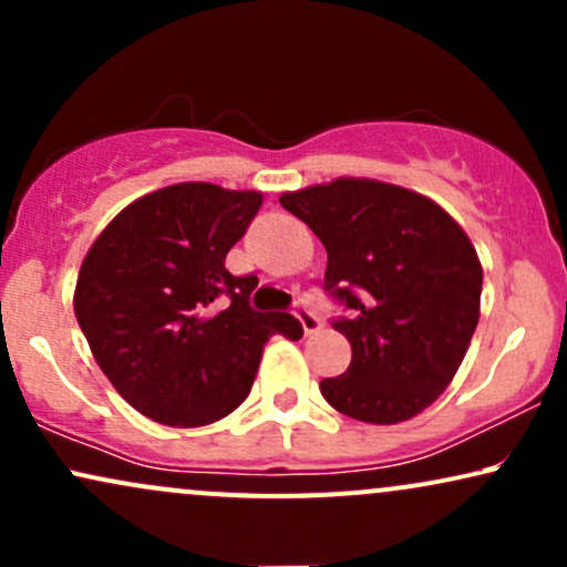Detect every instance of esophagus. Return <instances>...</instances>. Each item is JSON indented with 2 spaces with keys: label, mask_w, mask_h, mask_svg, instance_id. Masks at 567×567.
<instances>
[{
  "label": "esophagus",
  "mask_w": 567,
  "mask_h": 567,
  "mask_svg": "<svg viewBox=\"0 0 567 567\" xmlns=\"http://www.w3.org/2000/svg\"><path fill=\"white\" fill-rule=\"evenodd\" d=\"M296 317H298V322H301V328H303V333H306V336H315L317 330L322 328L320 317H317L315 311H311L309 306H306V303L298 306V309H296Z\"/></svg>",
  "instance_id": "1"
}]
</instances>
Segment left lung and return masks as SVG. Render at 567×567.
<instances>
[{
    "label": "left lung",
    "mask_w": 567,
    "mask_h": 567,
    "mask_svg": "<svg viewBox=\"0 0 567 567\" xmlns=\"http://www.w3.org/2000/svg\"><path fill=\"white\" fill-rule=\"evenodd\" d=\"M279 205L328 250L324 288L351 309L333 328L351 365L320 392L338 413L400 424L451 386L480 320L483 264L434 199L373 178L285 192Z\"/></svg>",
    "instance_id": "left-lung-1"
}]
</instances>
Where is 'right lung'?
I'll return each instance as SVG.
<instances>
[{
    "mask_svg": "<svg viewBox=\"0 0 567 567\" xmlns=\"http://www.w3.org/2000/svg\"><path fill=\"white\" fill-rule=\"evenodd\" d=\"M261 192L188 181L130 202L84 256L74 315L112 386L165 426L226 419L250 394L264 343L298 341L301 322L256 311V277H234L226 252L243 239ZM230 298L220 312L213 302Z\"/></svg>",
    "mask_w": 567,
    "mask_h": 567,
    "instance_id": "obj_1",
    "label": "right lung"
}]
</instances>
